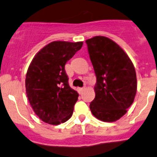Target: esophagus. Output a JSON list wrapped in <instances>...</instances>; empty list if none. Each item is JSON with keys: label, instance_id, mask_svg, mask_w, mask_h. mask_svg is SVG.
<instances>
[{"label": "esophagus", "instance_id": "34e87169", "mask_svg": "<svg viewBox=\"0 0 157 157\" xmlns=\"http://www.w3.org/2000/svg\"><path fill=\"white\" fill-rule=\"evenodd\" d=\"M85 87H83V88H79V90H80V92H82L83 91H84L85 90Z\"/></svg>", "mask_w": 157, "mask_h": 157}]
</instances>
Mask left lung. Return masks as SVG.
<instances>
[{
	"label": "left lung",
	"mask_w": 157,
	"mask_h": 157,
	"mask_svg": "<svg viewBox=\"0 0 157 157\" xmlns=\"http://www.w3.org/2000/svg\"><path fill=\"white\" fill-rule=\"evenodd\" d=\"M86 43L96 76L95 97L90 108L98 120L116 121L134 101L137 91L134 65L123 49L108 37L95 36Z\"/></svg>",
	"instance_id": "8db88e82"
}]
</instances>
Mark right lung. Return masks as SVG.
Segmentation results:
<instances>
[{
  "instance_id": "1",
  "label": "right lung",
  "mask_w": 157,
  "mask_h": 157,
  "mask_svg": "<svg viewBox=\"0 0 157 157\" xmlns=\"http://www.w3.org/2000/svg\"><path fill=\"white\" fill-rule=\"evenodd\" d=\"M82 46L83 42L53 41L31 61L26 74V94L42 121L59 125L73 114L79 94L69 86L65 65Z\"/></svg>"
}]
</instances>
